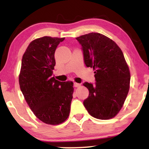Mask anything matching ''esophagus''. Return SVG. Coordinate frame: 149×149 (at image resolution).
Returning a JSON list of instances; mask_svg holds the SVG:
<instances>
[{
  "instance_id": "esophagus-1",
  "label": "esophagus",
  "mask_w": 149,
  "mask_h": 149,
  "mask_svg": "<svg viewBox=\"0 0 149 149\" xmlns=\"http://www.w3.org/2000/svg\"><path fill=\"white\" fill-rule=\"evenodd\" d=\"M81 85V84H79V83H74V87H78Z\"/></svg>"
}]
</instances>
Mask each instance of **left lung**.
I'll return each instance as SVG.
<instances>
[{
    "instance_id": "left-lung-1",
    "label": "left lung",
    "mask_w": 149,
    "mask_h": 149,
    "mask_svg": "<svg viewBox=\"0 0 149 149\" xmlns=\"http://www.w3.org/2000/svg\"><path fill=\"white\" fill-rule=\"evenodd\" d=\"M76 39L82 47L85 66L95 70V84L83 83L89 92L83 105L96 119H111L123 107L130 89V69L123 52L113 40L100 33Z\"/></svg>"
}]
</instances>
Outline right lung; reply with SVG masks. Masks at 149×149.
<instances>
[{"mask_svg": "<svg viewBox=\"0 0 149 149\" xmlns=\"http://www.w3.org/2000/svg\"><path fill=\"white\" fill-rule=\"evenodd\" d=\"M64 38H36L23 55L19 76L20 89L36 117L45 123L58 125L68 117L74 91L72 81L52 77L54 54Z\"/></svg>", "mask_w": 149, "mask_h": 149, "instance_id": "right-lung-1", "label": "right lung"}]
</instances>
